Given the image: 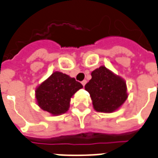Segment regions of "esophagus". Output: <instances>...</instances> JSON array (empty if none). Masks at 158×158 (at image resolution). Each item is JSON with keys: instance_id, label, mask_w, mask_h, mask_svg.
Returning a JSON list of instances; mask_svg holds the SVG:
<instances>
[{"instance_id": "esophagus-1", "label": "esophagus", "mask_w": 158, "mask_h": 158, "mask_svg": "<svg viewBox=\"0 0 158 158\" xmlns=\"http://www.w3.org/2000/svg\"><path fill=\"white\" fill-rule=\"evenodd\" d=\"M81 84L83 85V86H85V85L86 84V81H85V80L82 81H81Z\"/></svg>"}]
</instances>
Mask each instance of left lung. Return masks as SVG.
<instances>
[{
  "mask_svg": "<svg viewBox=\"0 0 158 158\" xmlns=\"http://www.w3.org/2000/svg\"><path fill=\"white\" fill-rule=\"evenodd\" d=\"M85 89L90 94L93 108L97 112L112 113L128 98L125 81L105 66L93 71Z\"/></svg>",
  "mask_w": 158,
  "mask_h": 158,
  "instance_id": "8db88e82",
  "label": "left lung"
}]
</instances>
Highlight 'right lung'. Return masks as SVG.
Here are the masks:
<instances>
[{
  "mask_svg": "<svg viewBox=\"0 0 158 158\" xmlns=\"http://www.w3.org/2000/svg\"><path fill=\"white\" fill-rule=\"evenodd\" d=\"M82 87L75 78L54 72L36 88L35 98L43 110L52 115H60L68 110L71 98Z\"/></svg>",
  "mask_w": 158,
  "mask_h": 158,
  "instance_id": "add662e5",
  "label": "right lung"
}]
</instances>
